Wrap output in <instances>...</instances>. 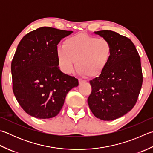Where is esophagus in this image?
I'll return each instance as SVG.
<instances>
[{"mask_svg": "<svg viewBox=\"0 0 153 153\" xmlns=\"http://www.w3.org/2000/svg\"><path fill=\"white\" fill-rule=\"evenodd\" d=\"M78 81H79V84H83V83H84V82H86L85 80H84V79H79Z\"/></svg>", "mask_w": 153, "mask_h": 153, "instance_id": "1", "label": "esophagus"}]
</instances>
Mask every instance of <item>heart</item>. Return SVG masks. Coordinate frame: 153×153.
Segmentation results:
<instances>
[{
  "label": "heart",
  "mask_w": 153,
  "mask_h": 153,
  "mask_svg": "<svg viewBox=\"0 0 153 153\" xmlns=\"http://www.w3.org/2000/svg\"><path fill=\"white\" fill-rule=\"evenodd\" d=\"M112 51V44L105 39L78 33L68 38L63 47L57 48V63L66 74L71 73L76 62L79 74L94 77L106 69Z\"/></svg>",
  "instance_id": "1"
}]
</instances>
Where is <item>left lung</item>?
<instances>
[{
	"mask_svg": "<svg viewBox=\"0 0 153 153\" xmlns=\"http://www.w3.org/2000/svg\"><path fill=\"white\" fill-rule=\"evenodd\" d=\"M94 33L109 41L113 51L106 69L90 80L88 103L96 118L113 120L126 114L137 103L143 84L140 58L128 37L108 30Z\"/></svg>",
	"mask_w": 153,
	"mask_h": 153,
	"instance_id": "1",
	"label": "left lung"
}]
</instances>
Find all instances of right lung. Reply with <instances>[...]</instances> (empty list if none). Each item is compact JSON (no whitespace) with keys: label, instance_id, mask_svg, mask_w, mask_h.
<instances>
[{"label":"right lung","instance_id":"1","mask_svg":"<svg viewBox=\"0 0 153 153\" xmlns=\"http://www.w3.org/2000/svg\"><path fill=\"white\" fill-rule=\"evenodd\" d=\"M73 31L43 27L21 40L11 63L13 91L25 112L46 119L57 116L78 79L63 74L57 59V44Z\"/></svg>","mask_w":153,"mask_h":153}]
</instances>
